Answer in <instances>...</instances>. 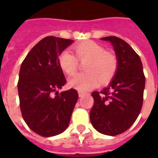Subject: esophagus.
<instances>
[{
	"mask_svg": "<svg viewBox=\"0 0 158 158\" xmlns=\"http://www.w3.org/2000/svg\"><path fill=\"white\" fill-rule=\"evenodd\" d=\"M78 93H79V97H83L84 95H85V94H86V93H84V92H83V91H79Z\"/></svg>",
	"mask_w": 158,
	"mask_h": 158,
	"instance_id": "34e87169",
	"label": "esophagus"
}]
</instances>
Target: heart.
Wrapping results in <instances>:
<instances>
[{"label": "heart", "instance_id": "1", "mask_svg": "<svg viewBox=\"0 0 158 158\" xmlns=\"http://www.w3.org/2000/svg\"><path fill=\"white\" fill-rule=\"evenodd\" d=\"M72 53L64 51L58 56L60 68L67 75L74 74L79 67V61L84 62L85 72L75 74L69 79V85L79 90L95 88L99 84H107L115 77L118 69L117 56L106 51L98 43L84 41L73 47Z\"/></svg>", "mask_w": 158, "mask_h": 158}]
</instances>
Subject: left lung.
<instances>
[{
  "label": "left lung",
  "instance_id": "left-lung-1",
  "mask_svg": "<svg viewBox=\"0 0 158 158\" xmlns=\"http://www.w3.org/2000/svg\"><path fill=\"white\" fill-rule=\"evenodd\" d=\"M114 47L118 69L110 85L93 92L90 120L98 132L115 136L130 129L142 109L145 76L139 56L125 41L115 36L102 38Z\"/></svg>",
  "mask_w": 158,
  "mask_h": 158
}]
</instances>
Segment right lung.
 <instances>
[{
    "instance_id": "1",
    "label": "right lung",
    "mask_w": 158,
    "mask_h": 158,
    "mask_svg": "<svg viewBox=\"0 0 158 158\" xmlns=\"http://www.w3.org/2000/svg\"><path fill=\"white\" fill-rule=\"evenodd\" d=\"M72 43L46 37L31 49L20 66L18 92L22 116L28 127L43 137L66 130L79 98L74 89L57 92L66 84L58 56Z\"/></svg>"
}]
</instances>
